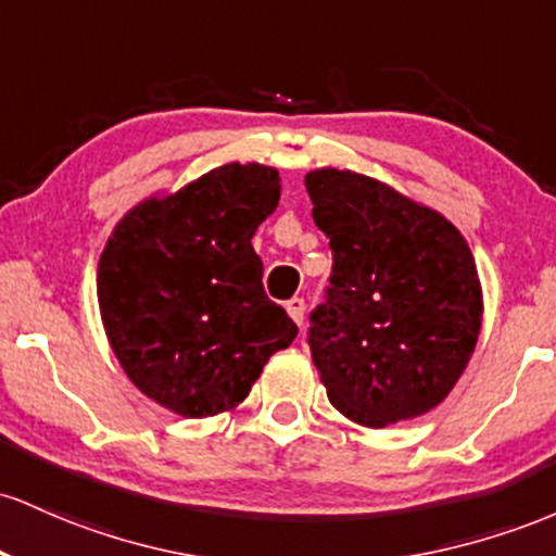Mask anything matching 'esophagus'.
Masks as SVG:
<instances>
[{
	"mask_svg": "<svg viewBox=\"0 0 556 556\" xmlns=\"http://www.w3.org/2000/svg\"><path fill=\"white\" fill-rule=\"evenodd\" d=\"M304 309H307L304 299L294 296V299H289V302H286V312H289L291 320H294L296 326H302V323H304Z\"/></svg>",
	"mask_w": 556,
	"mask_h": 556,
	"instance_id": "34e87169",
	"label": "esophagus"
}]
</instances>
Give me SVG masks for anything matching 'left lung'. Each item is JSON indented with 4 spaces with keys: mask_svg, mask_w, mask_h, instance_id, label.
Listing matches in <instances>:
<instances>
[{
    "mask_svg": "<svg viewBox=\"0 0 556 556\" xmlns=\"http://www.w3.org/2000/svg\"><path fill=\"white\" fill-rule=\"evenodd\" d=\"M304 186L333 252L307 333L330 404L365 428L426 415L454 389L480 333L470 247L444 215L376 178L320 167Z\"/></svg>",
    "mask_w": 556,
    "mask_h": 556,
    "instance_id": "8db88e82",
    "label": "left lung"
}]
</instances>
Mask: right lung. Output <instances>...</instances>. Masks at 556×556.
Masks as SVG:
<instances>
[{"mask_svg": "<svg viewBox=\"0 0 556 556\" xmlns=\"http://www.w3.org/2000/svg\"><path fill=\"white\" fill-rule=\"evenodd\" d=\"M278 199V170L230 162L136 204L99 257L112 352L141 394L176 415L233 409L296 339L294 320L262 289L252 247Z\"/></svg>", "mask_w": 556, "mask_h": 556, "instance_id": "obj_1", "label": "right lung"}]
</instances>
